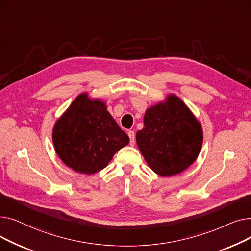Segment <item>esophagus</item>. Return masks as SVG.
I'll list each match as a JSON object with an SVG mask.
<instances>
[{"instance_id": "esophagus-1", "label": "esophagus", "mask_w": 251, "mask_h": 251, "mask_svg": "<svg viewBox=\"0 0 251 251\" xmlns=\"http://www.w3.org/2000/svg\"><path fill=\"white\" fill-rule=\"evenodd\" d=\"M128 136L130 138V146L133 147L135 144V133H134V131H131V130L128 131Z\"/></svg>"}]
</instances>
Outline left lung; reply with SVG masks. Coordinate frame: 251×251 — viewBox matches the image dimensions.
Wrapping results in <instances>:
<instances>
[{
  "label": "left lung",
  "mask_w": 251,
  "mask_h": 251,
  "mask_svg": "<svg viewBox=\"0 0 251 251\" xmlns=\"http://www.w3.org/2000/svg\"><path fill=\"white\" fill-rule=\"evenodd\" d=\"M143 123L136 133L137 147L154 173L171 177L195 162L203 141L202 127L176 95L170 94L150 107Z\"/></svg>",
  "instance_id": "8db88e82"
}]
</instances>
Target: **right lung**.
Wrapping results in <instances>:
<instances>
[{
    "label": "right lung",
    "instance_id": "obj_1",
    "mask_svg": "<svg viewBox=\"0 0 251 251\" xmlns=\"http://www.w3.org/2000/svg\"><path fill=\"white\" fill-rule=\"evenodd\" d=\"M100 99L82 92L57 119L52 142L61 161L75 172L92 175L104 169L129 142Z\"/></svg>",
    "mask_w": 251,
    "mask_h": 251
}]
</instances>
